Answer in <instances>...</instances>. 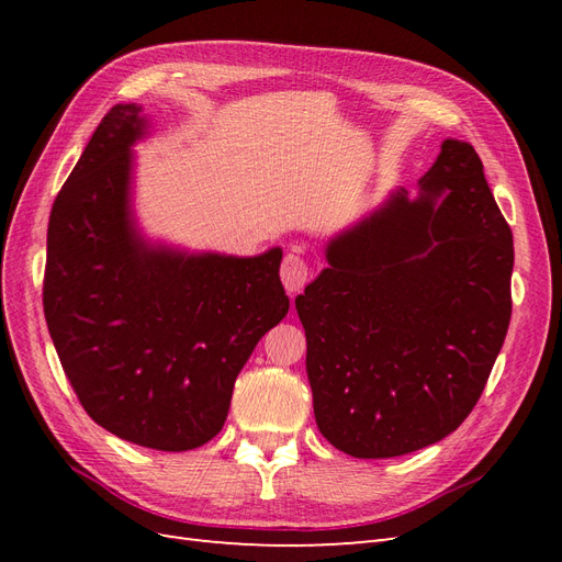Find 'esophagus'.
<instances>
[{"label":"esophagus","instance_id":"34e87169","mask_svg":"<svg viewBox=\"0 0 562 562\" xmlns=\"http://www.w3.org/2000/svg\"><path fill=\"white\" fill-rule=\"evenodd\" d=\"M281 281L288 293H300L310 281V265L297 252H288L281 265Z\"/></svg>","mask_w":562,"mask_h":562}]
</instances>
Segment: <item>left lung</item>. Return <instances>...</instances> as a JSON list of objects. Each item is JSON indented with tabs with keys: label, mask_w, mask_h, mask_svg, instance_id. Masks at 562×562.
Returning <instances> with one entry per match:
<instances>
[{
	"label": "left lung",
	"mask_w": 562,
	"mask_h": 562,
	"mask_svg": "<svg viewBox=\"0 0 562 562\" xmlns=\"http://www.w3.org/2000/svg\"><path fill=\"white\" fill-rule=\"evenodd\" d=\"M326 260L295 297L318 431L359 459L450 436L512 321L514 236L475 149L446 138L417 194L391 190Z\"/></svg>",
	"instance_id": "obj_1"
}]
</instances>
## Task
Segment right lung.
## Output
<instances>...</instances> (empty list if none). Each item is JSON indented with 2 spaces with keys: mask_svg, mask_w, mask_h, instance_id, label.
I'll list each match as a JSON object with an SVG mask.
<instances>
[{
  "mask_svg": "<svg viewBox=\"0 0 562 562\" xmlns=\"http://www.w3.org/2000/svg\"><path fill=\"white\" fill-rule=\"evenodd\" d=\"M151 122L114 105L50 209L44 314L89 417L128 443L194 450L223 429L236 375L288 314L279 246L190 250L147 236L133 147Z\"/></svg>",
  "mask_w": 562,
  "mask_h": 562,
  "instance_id": "add662e5",
  "label": "right lung"
}]
</instances>
